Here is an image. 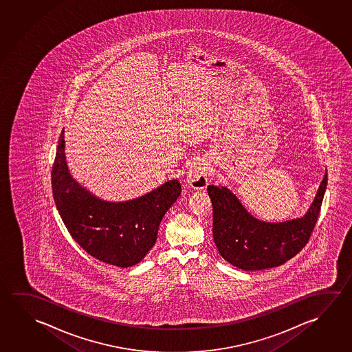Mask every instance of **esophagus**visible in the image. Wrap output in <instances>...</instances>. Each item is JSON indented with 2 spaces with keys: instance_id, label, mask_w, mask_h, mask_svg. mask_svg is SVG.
Segmentation results:
<instances>
[{
  "instance_id": "esophagus-1",
  "label": "esophagus",
  "mask_w": 352,
  "mask_h": 352,
  "mask_svg": "<svg viewBox=\"0 0 352 352\" xmlns=\"http://www.w3.org/2000/svg\"><path fill=\"white\" fill-rule=\"evenodd\" d=\"M186 183L194 189H205L208 184V164L205 162H194L186 172Z\"/></svg>"
}]
</instances>
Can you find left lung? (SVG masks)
Listing matches in <instances>:
<instances>
[{"instance_id": "8db88e82", "label": "left lung", "mask_w": 352, "mask_h": 352, "mask_svg": "<svg viewBox=\"0 0 352 352\" xmlns=\"http://www.w3.org/2000/svg\"><path fill=\"white\" fill-rule=\"evenodd\" d=\"M328 184L325 170L308 211L297 219L266 222L254 217L223 185H208L213 208V241L223 259L244 271L283 265L305 247L317 222Z\"/></svg>"}]
</instances>
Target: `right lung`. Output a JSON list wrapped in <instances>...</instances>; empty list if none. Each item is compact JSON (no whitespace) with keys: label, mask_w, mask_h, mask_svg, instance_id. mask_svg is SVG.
<instances>
[{"label":"right lung","mask_w":352,"mask_h":352,"mask_svg":"<svg viewBox=\"0 0 352 352\" xmlns=\"http://www.w3.org/2000/svg\"><path fill=\"white\" fill-rule=\"evenodd\" d=\"M64 133L63 130L58 139L52 186L67 231L96 259L119 267L136 265L155 245L163 216L180 196L178 179L133 200H103L69 173Z\"/></svg>","instance_id":"right-lung-1"}]
</instances>
